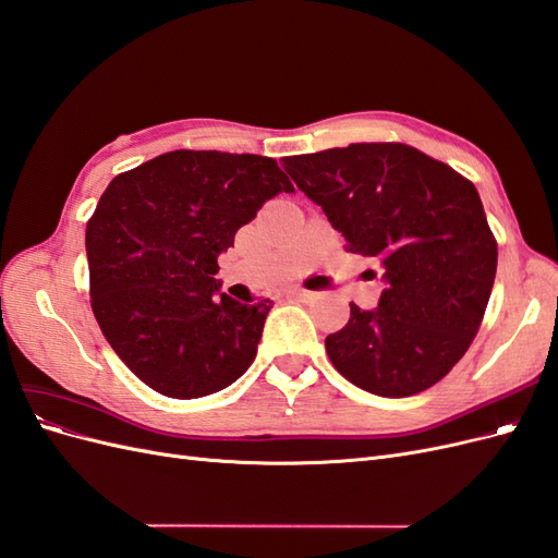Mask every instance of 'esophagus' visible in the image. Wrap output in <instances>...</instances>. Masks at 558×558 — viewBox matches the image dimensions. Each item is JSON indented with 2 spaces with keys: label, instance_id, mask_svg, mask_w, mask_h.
<instances>
[{
  "label": "esophagus",
  "instance_id": "34e87169",
  "mask_svg": "<svg viewBox=\"0 0 558 558\" xmlns=\"http://www.w3.org/2000/svg\"><path fill=\"white\" fill-rule=\"evenodd\" d=\"M286 295L293 298V300H302V302H307V300H314V298H316L314 291H305V289H291V291H286Z\"/></svg>",
  "mask_w": 558,
  "mask_h": 558
}]
</instances>
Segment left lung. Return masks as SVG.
Wrapping results in <instances>:
<instances>
[{
	"mask_svg": "<svg viewBox=\"0 0 558 558\" xmlns=\"http://www.w3.org/2000/svg\"><path fill=\"white\" fill-rule=\"evenodd\" d=\"M347 248L377 260L375 310L351 302L326 337L340 375L367 393L426 391L463 359L494 289L498 244L475 185L408 144H349L283 160Z\"/></svg>",
	"mask_w": 558,
	"mask_h": 558,
	"instance_id": "1",
	"label": "left lung"
}]
</instances>
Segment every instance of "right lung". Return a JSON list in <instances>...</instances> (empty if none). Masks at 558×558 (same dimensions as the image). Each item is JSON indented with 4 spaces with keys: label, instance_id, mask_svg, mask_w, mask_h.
Listing matches in <instances>:
<instances>
[{
    "label": "right lung",
    "instance_id": "obj_1",
    "mask_svg": "<svg viewBox=\"0 0 558 558\" xmlns=\"http://www.w3.org/2000/svg\"><path fill=\"white\" fill-rule=\"evenodd\" d=\"M277 160L172 150L118 174L86 228L90 305L107 342L167 398H202L256 359L267 312L221 293L218 256L277 193Z\"/></svg>",
    "mask_w": 558,
    "mask_h": 558
}]
</instances>
